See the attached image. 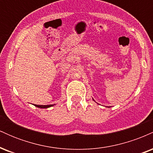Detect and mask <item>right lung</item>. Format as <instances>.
<instances>
[{
  "label": "right lung",
  "instance_id": "right-lung-1",
  "mask_svg": "<svg viewBox=\"0 0 153 153\" xmlns=\"http://www.w3.org/2000/svg\"><path fill=\"white\" fill-rule=\"evenodd\" d=\"M34 106H36V107H38V108H49V107H51V106H54V105L53 104H51V105H36V104H35Z\"/></svg>",
  "mask_w": 153,
  "mask_h": 153
}]
</instances>
